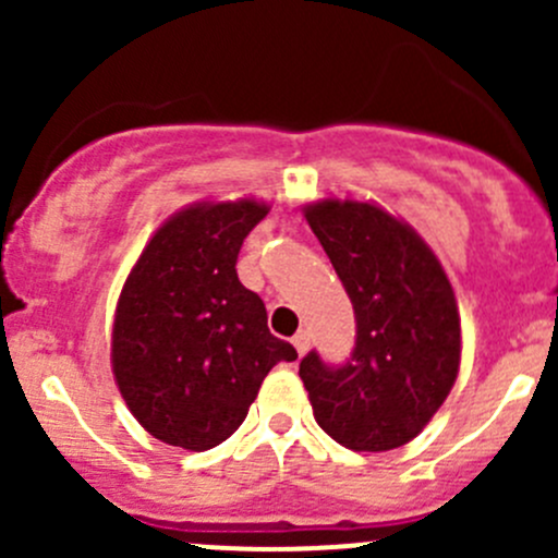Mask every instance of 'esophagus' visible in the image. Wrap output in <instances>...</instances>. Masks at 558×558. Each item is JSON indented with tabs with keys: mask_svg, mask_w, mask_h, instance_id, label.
Instances as JSON below:
<instances>
[{
	"mask_svg": "<svg viewBox=\"0 0 558 558\" xmlns=\"http://www.w3.org/2000/svg\"><path fill=\"white\" fill-rule=\"evenodd\" d=\"M291 342H294L296 353H300V356H305V351H307V348H311V335H307L305 329H300V331H296L294 340H291Z\"/></svg>",
	"mask_w": 558,
	"mask_h": 558,
	"instance_id": "34e87169",
	"label": "esophagus"
}]
</instances>
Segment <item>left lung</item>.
<instances>
[{"mask_svg":"<svg viewBox=\"0 0 558 558\" xmlns=\"http://www.w3.org/2000/svg\"><path fill=\"white\" fill-rule=\"evenodd\" d=\"M356 315V348L340 367L315 351L300 378L320 429L351 451H391L413 440L451 393L461 324L446 269L413 227L373 202L305 207Z\"/></svg>","mask_w":558,"mask_h":558,"instance_id":"left-lung-1","label":"left lung"}]
</instances>
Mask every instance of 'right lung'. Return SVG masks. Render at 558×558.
Here are the masks:
<instances>
[{"label": "right lung", "mask_w": 558, "mask_h": 558, "mask_svg": "<svg viewBox=\"0 0 558 558\" xmlns=\"http://www.w3.org/2000/svg\"><path fill=\"white\" fill-rule=\"evenodd\" d=\"M269 207L196 202L156 229L123 283L112 324V375L145 432L207 451L243 424L262 380L294 362L267 329L262 296L238 278V253Z\"/></svg>", "instance_id": "obj_1"}]
</instances>
